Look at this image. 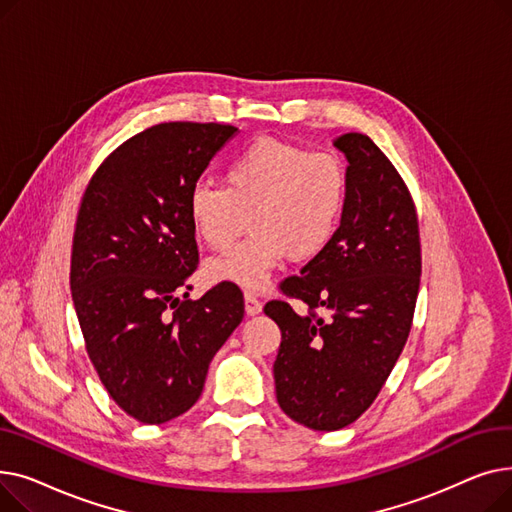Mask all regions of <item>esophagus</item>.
Returning <instances> with one entry per match:
<instances>
[{
	"label": "esophagus",
	"mask_w": 512,
	"mask_h": 512,
	"mask_svg": "<svg viewBox=\"0 0 512 512\" xmlns=\"http://www.w3.org/2000/svg\"><path fill=\"white\" fill-rule=\"evenodd\" d=\"M261 309H263L261 301L255 297V294L247 292V294H245V311H247L249 315H257V313H261Z\"/></svg>",
	"instance_id": "esophagus-1"
}]
</instances>
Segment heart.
<instances>
[{"mask_svg": "<svg viewBox=\"0 0 512 512\" xmlns=\"http://www.w3.org/2000/svg\"><path fill=\"white\" fill-rule=\"evenodd\" d=\"M344 199L346 178L334 155L259 139L234 155L224 186H195L186 211L195 236L211 251H226L251 213L253 234L209 261L207 278L263 290L286 257L305 263L330 245Z\"/></svg>", "mask_w": 512, "mask_h": 512, "instance_id": "obj_1", "label": "heart"}]
</instances>
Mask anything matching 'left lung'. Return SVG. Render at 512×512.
<instances>
[{
	"label": "left lung",
	"instance_id": "obj_1",
	"mask_svg": "<svg viewBox=\"0 0 512 512\" xmlns=\"http://www.w3.org/2000/svg\"><path fill=\"white\" fill-rule=\"evenodd\" d=\"M346 155V199L330 245L280 290L303 301L299 315L270 301L282 342L276 398L317 432L357 421L380 394L411 332L421 276L417 211L405 180L367 134L334 141Z\"/></svg>",
	"mask_w": 512,
	"mask_h": 512
}]
</instances>
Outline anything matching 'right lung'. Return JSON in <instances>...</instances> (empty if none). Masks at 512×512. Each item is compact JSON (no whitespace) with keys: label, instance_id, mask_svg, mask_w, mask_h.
<instances>
[{"label":"right lung","instance_id":"1","mask_svg":"<svg viewBox=\"0 0 512 512\" xmlns=\"http://www.w3.org/2000/svg\"><path fill=\"white\" fill-rule=\"evenodd\" d=\"M238 128L164 122L122 143L78 209L70 290L89 359L116 405L147 425L191 409L245 315L236 284L180 300L199 263L188 195Z\"/></svg>","mask_w":512,"mask_h":512}]
</instances>
